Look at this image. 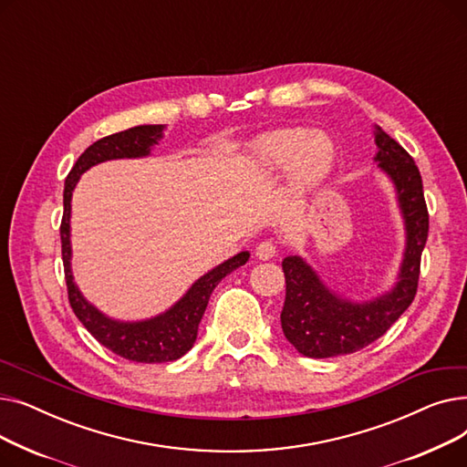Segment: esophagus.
<instances>
[{
	"label": "esophagus",
	"instance_id": "esophagus-1",
	"mask_svg": "<svg viewBox=\"0 0 467 467\" xmlns=\"http://www.w3.org/2000/svg\"><path fill=\"white\" fill-rule=\"evenodd\" d=\"M276 242L275 240H263V242H259L257 244V248H255V255L259 257V259H263V261H266V259H273L275 255H276Z\"/></svg>",
	"mask_w": 467,
	"mask_h": 467
}]
</instances>
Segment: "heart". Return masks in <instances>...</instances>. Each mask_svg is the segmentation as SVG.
<instances>
[{"label": "heart", "mask_w": 467, "mask_h": 467, "mask_svg": "<svg viewBox=\"0 0 467 467\" xmlns=\"http://www.w3.org/2000/svg\"><path fill=\"white\" fill-rule=\"evenodd\" d=\"M257 150L265 162L282 166L289 161L296 182L312 183L322 178L333 162V145L324 134H303L299 129H282L259 140Z\"/></svg>", "instance_id": "b5f03b06"}]
</instances>
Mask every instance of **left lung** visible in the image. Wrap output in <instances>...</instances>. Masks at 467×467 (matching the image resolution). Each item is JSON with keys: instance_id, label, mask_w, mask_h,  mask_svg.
<instances>
[{"instance_id": "8db88e82", "label": "left lung", "mask_w": 467, "mask_h": 467, "mask_svg": "<svg viewBox=\"0 0 467 467\" xmlns=\"http://www.w3.org/2000/svg\"><path fill=\"white\" fill-rule=\"evenodd\" d=\"M377 161L394 180L407 223V252L401 280L394 291L373 303H348L331 296L299 257H285V303L280 314L285 338L306 358L354 354L380 338L410 306L420 278L422 252L430 233V213L419 166L384 130L377 132Z\"/></svg>"}]
</instances>
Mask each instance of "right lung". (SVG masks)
Instances as JSON below:
<instances>
[{"label":"right lung","mask_w":467,"mask_h":467,"mask_svg":"<svg viewBox=\"0 0 467 467\" xmlns=\"http://www.w3.org/2000/svg\"><path fill=\"white\" fill-rule=\"evenodd\" d=\"M161 134V125H141L94 141L90 147H87L85 153L78 159V162L73 164L64 183V213L60 223V242L69 305L79 317V322L102 347H106L108 350L120 358L136 363L174 361L182 358L187 350H191L196 340V333H199V324L208 306L212 291L221 280L231 275L234 268L246 265L250 257L248 252H242L233 259L225 261L223 265L215 266L213 271L204 275L201 280H196L192 287L185 293V297L178 305L171 306L166 314L140 324L113 322L81 297L78 285L73 284L69 271L71 191L76 187L79 176L92 164L109 159L147 155L150 153V147L157 143Z\"/></svg>","instance_id":"1"}]
</instances>
